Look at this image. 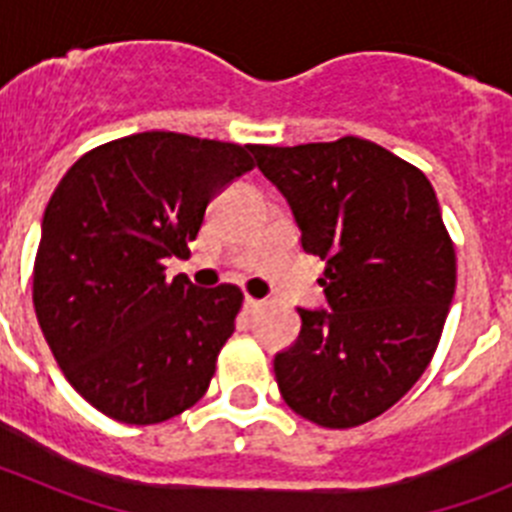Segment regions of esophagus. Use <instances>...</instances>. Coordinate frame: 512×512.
<instances>
[{
	"label": "esophagus",
	"instance_id": "34e87169",
	"mask_svg": "<svg viewBox=\"0 0 512 512\" xmlns=\"http://www.w3.org/2000/svg\"><path fill=\"white\" fill-rule=\"evenodd\" d=\"M261 307H264V300H256V297H246V302H243V310H246L248 315L259 312Z\"/></svg>",
	"mask_w": 512,
	"mask_h": 512
}]
</instances>
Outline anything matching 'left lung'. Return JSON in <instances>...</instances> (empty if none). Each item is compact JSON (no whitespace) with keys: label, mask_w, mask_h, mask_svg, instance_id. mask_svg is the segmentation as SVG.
Returning a JSON list of instances; mask_svg holds the SVG:
<instances>
[{"label":"left lung","mask_w":512,"mask_h":512,"mask_svg":"<svg viewBox=\"0 0 512 512\" xmlns=\"http://www.w3.org/2000/svg\"><path fill=\"white\" fill-rule=\"evenodd\" d=\"M287 197L330 310L274 359L289 408L323 428L379 418L425 372L456 287V251L428 176L372 140L251 146Z\"/></svg>","instance_id":"left-lung-1"}]
</instances>
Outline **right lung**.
Wrapping results in <instances>:
<instances>
[{"instance_id": "right-lung-1", "label": "right lung", "mask_w": 512, "mask_h": 512, "mask_svg": "<svg viewBox=\"0 0 512 512\" xmlns=\"http://www.w3.org/2000/svg\"><path fill=\"white\" fill-rule=\"evenodd\" d=\"M251 146L135 133L92 148L45 207L33 305L63 377L107 418L153 425L202 400L243 292L166 279Z\"/></svg>"}]
</instances>
